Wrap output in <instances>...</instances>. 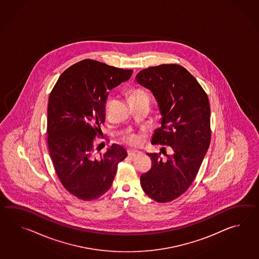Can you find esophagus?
Returning a JSON list of instances; mask_svg holds the SVG:
<instances>
[{"label":"esophagus","instance_id":"esophagus-1","mask_svg":"<svg viewBox=\"0 0 259 259\" xmlns=\"http://www.w3.org/2000/svg\"><path fill=\"white\" fill-rule=\"evenodd\" d=\"M141 153L138 151H133V150H127V155L132 158H135L138 155H140Z\"/></svg>","mask_w":259,"mask_h":259}]
</instances>
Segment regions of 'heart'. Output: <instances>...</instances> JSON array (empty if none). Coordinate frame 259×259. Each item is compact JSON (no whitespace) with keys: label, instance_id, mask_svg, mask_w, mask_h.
<instances>
[{"label":"heart","instance_id":"b5f03b06","mask_svg":"<svg viewBox=\"0 0 259 259\" xmlns=\"http://www.w3.org/2000/svg\"><path fill=\"white\" fill-rule=\"evenodd\" d=\"M143 96H148V95L141 89H134V90H132L131 93H130V100L137 99V98L143 97ZM125 140L131 146H138L142 143V141H143L142 136L139 135L137 133L128 134L125 138Z\"/></svg>","mask_w":259,"mask_h":259}]
</instances>
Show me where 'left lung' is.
<instances>
[{
	"label": "left lung",
	"mask_w": 259,
	"mask_h": 259,
	"mask_svg": "<svg viewBox=\"0 0 259 259\" xmlns=\"http://www.w3.org/2000/svg\"><path fill=\"white\" fill-rule=\"evenodd\" d=\"M136 80L153 93L162 116L152 143L170 146L165 159L161 153L148 154L152 167L141 176V185L150 198L167 203L187 191L208 150L209 101L195 77L176 64L143 69Z\"/></svg>",
	"instance_id": "obj_1"
}]
</instances>
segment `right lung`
Instances as JSON below:
<instances>
[{"mask_svg":"<svg viewBox=\"0 0 259 259\" xmlns=\"http://www.w3.org/2000/svg\"><path fill=\"white\" fill-rule=\"evenodd\" d=\"M133 70L85 59L63 72L48 103L47 143L55 172L66 191L83 201L110 189L127 151L113 144L95 156L94 139L105 123L109 91L127 81Z\"/></svg>","mask_w":259,"mask_h":259,"instance_id":"obj_1","label":"right lung"}]
</instances>
